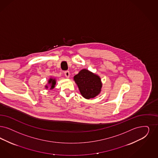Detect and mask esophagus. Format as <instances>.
Returning a JSON list of instances; mask_svg holds the SVG:
<instances>
[{
	"label": "esophagus",
	"instance_id": "34e87169",
	"mask_svg": "<svg viewBox=\"0 0 158 158\" xmlns=\"http://www.w3.org/2000/svg\"><path fill=\"white\" fill-rule=\"evenodd\" d=\"M64 75L67 78H69L70 77V72L69 71H64Z\"/></svg>",
	"mask_w": 158,
	"mask_h": 158
}]
</instances>
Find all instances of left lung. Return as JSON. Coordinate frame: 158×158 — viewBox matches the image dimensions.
<instances>
[{
  "mask_svg": "<svg viewBox=\"0 0 158 158\" xmlns=\"http://www.w3.org/2000/svg\"><path fill=\"white\" fill-rule=\"evenodd\" d=\"M74 80L82 96L86 99L93 98L101 91L102 82L100 77L87 69L80 71L74 77Z\"/></svg>",
  "mask_w": 158,
  "mask_h": 158,
  "instance_id": "left-lung-1",
  "label": "left lung"
}]
</instances>
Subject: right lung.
<instances>
[{
  "instance_id": "1",
  "label": "right lung",
  "mask_w": 158,
  "mask_h": 158,
  "mask_svg": "<svg viewBox=\"0 0 158 158\" xmlns=\"http://www.w3.org/2000/svg\"><path fill=\"white\" fill-rule=\"evenodd\" d=\"M48 84L50 85V89H53L54 87H55V85L56 84V80L55 78H50L48 81ZM46 88H48V86L46 85Z\"/></svg>"
}]
</instances>
